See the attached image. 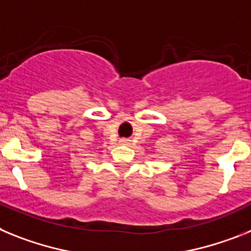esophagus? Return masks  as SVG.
<instances>
[{
	"mask_svg": "<svg viewBox=\"0 0 251 251\" xmlns=\"http://www.w3.org/2000/svg\"><path fill=\"white\" fill-rule=\"evenodd\" d=\"M120 143H121V144H124V145H126V144H128V143H130V140H128V139H125V138H123V139H120Z\"/></svg>",
	"mask_w": 251,
	"mask_h": 251,
	"instance_id": "34e87169",
	"label": "esophagus"
}]
</instances>
